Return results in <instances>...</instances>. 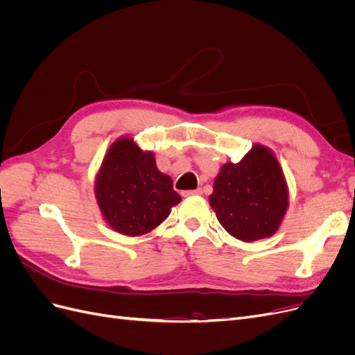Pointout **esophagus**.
<instances>
[{"mask_svg": "<svg viewBox=\"0 0 355 355\" xmlns=\"http://www.w3.org/2000/svg\"><path fill=\"white\" fill-rule=\"evenodd\" d=\"M184 194L185 196H200V194H202V189L198 188V189H192V191H185Z\"/></svg>", "mask_w": 355, "mask_h": 355, "instance_id": "34e87169", "label": "esophagus"}]
</instances>
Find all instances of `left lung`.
I'll return each mask as SVG.
<instances>
[{
    "mask_svg": "<svg viewBox=\"0 0 355 355\" xmlns=\"http://www.w3.org/2000/svg\"><path fill=\"white\" fill-rule=\"evenodd\" d=\"M210 206L228 234L250 243L274 235L288 207V189L270 148L256 144L239 163L214 178Z\"/></svg>",
    "mask_w": 355,
    "mask_h": 355,
    "instance_id": "1",
    "label": "left lung"
}]
</instances>
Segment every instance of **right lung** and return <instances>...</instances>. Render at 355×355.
Segmentation results:
<instances>
[{
  "label": "right lung",
  "mask_w": 355,
  "mask_h": 355,
  "mask_svg": "<svg viewBox=\"0 0 355 355\" xmlns=\"http://www.w3.org/2000/svg\"><path fill=\"white\" fill-rule=\"evenodd\" d=\"M94 196L106 223L128 237L155 230L182 200L173 180L157 168L154 154L127 136L106 151L96 175Z\"/></svg>",
  "instance_id": "right-lung-1"
}]
</instances>
